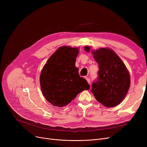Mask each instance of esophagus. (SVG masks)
<instances>
[{
	"mask_svg": "<svg viewBox=\"0 0 147 147\" xmlns=\"http://www.w3.org/2000/svg\"><path fill=\"white\" fill-rule=\"evenodd\" d=\"M86 79L88 83L90 85V79L89 78H86Z\"/></svg>",
	"mask_w": 147,
	"mask_h": 147,
	"instance_id": "esophagus-1",
	"label": "esophagus"
}]
</instances>
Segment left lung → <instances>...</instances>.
Returning a JSON list of instances; mask_svg holds the SVG:
<instances>
[{
  "instance_id": "1",
  "label": "left lung",
  "mask_w": 147,
  "mask_h": 147,
  "mask_svg": "<svg viewBox=\"0 0 147 147\" xmlns=\"http://www.w3.org/2000/svg\"><path fill=\"white\" fill-rule=\"evenodd\" d=\"M89 46L84 50L90 52ZM98 64L97 80L92 84L91 92L97 101L107 107L119 104L127 95L130 79L129 73L123 61L113 50L100 48L92 51Z\"/></svg>"
}]
</instances>
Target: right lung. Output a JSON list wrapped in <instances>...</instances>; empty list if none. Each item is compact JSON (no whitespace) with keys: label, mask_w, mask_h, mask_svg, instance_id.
<instances>
[{"label":"right lung","mask_w":147,"mask_h":147,"mask_svg":"<svg viewBox=\"0 0 147 147\" xmlns=\"http://www.w3.org/2000/svg\"><path fill=\"white\" fill-rule=\"evenodd\" d=\"M78 53V48L62 46L52 54L42 69L40 76L42 93L54 106H65L80 92L90 88L75 66Z\"/></svg>","instance_id":"add662e5"}]
</instances>
